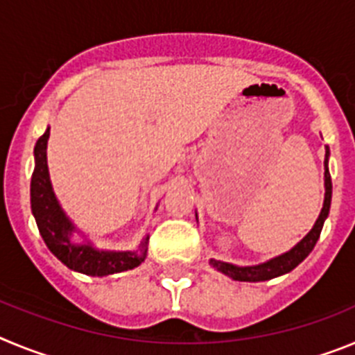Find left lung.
Returning <instances> with one entry per match:
<instances>
[{
  "mask_svg": "<svg viewBox=\"0 0 355 355\" xmlns=\"http://www.w3.org/2000/svg\"><path fill=\"white\" fill-rule=\"evenodd\" d=\"M329 147H325V159H324V187H325V196H324V206L320 209V215L316 218L315 225L311 227V231L302 238V240L297 243V245L291 247L286 252L279 254L275 258L268 259L265 263H259V265H249V266H240L233 265V263L220 261V259H209V265L213 268H216L218 272H222L224 275L231 277L233 281H243V283H261V281H270V279L279 277V275H284L288 272H291L295 266H299L304 259L309 256L313 249H315L316 241H318L320 233H322V227H324V222L327 220L329 209H331V199H332V183H331V174H329ZM197 218V211H196Z\"/></svg>",
  "mask_w": 355,
  "mask_h": 355,
  "instance_id": "8db88e82",
  "label": "left lung"
}]
</instances>
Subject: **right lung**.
Masks as SVG:
<instances>
[{
  "label": "right lung",
  "instance_id": "right-lung-1",
  "mask_svg": "<svg viewBox=\"0 0 355 355\" xmlns=\"http://www.w3.org/2000/svg\"><path fill=\"white\" fill-rule=\"evenodd\" d=\"M48 139L49 128L35 144V168L30 187L31 213L35 216L37 227L48 249L67 268L92 277H106L142 265L147 256L149 234L142 238L137 250H101L94 247L92 241L87 240V236L69 218L60 206V200L56 199L49 178ZM74 232H80L85 238L81 244L71 240Z\"/></svg>",
  "mask_w": 355,
  "mask_h": 355
}]
</instances>
